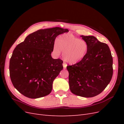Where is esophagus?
<instances>
[{
	"label": "esophagus",
	"mask_w": 124,
	"mask_h": 124,
	"mask_svg": "<svg viewBox=\"0 0 124 124\" xmlns=\"http://www.w3.org/2000/svg\"><path fill=\"white\" fill-rule=\"evenodd\" d=\"M62 65L63 67V69H66V67H67V64L65 62H63L62 63Z\"/></svg>",
	"instance_id": "esophagus-1"
}]
</instances>
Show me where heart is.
<instances>
[{"label": "heart", "mask_w": 124, "mask_h": 124, "mask_svg": "<svg viewBox=\"0 0 124 124\" xmlns=\"http://www.w3.org/2000/svg\"><path fill=\"white\" fill-rule=\"evenodd\" d=\"M87 44L71 34L60 35L56 40L53 52L56 56L62 52L64 61L70 64H74L83 59L87 53Z\"/></svg>", "instance_id": "1"}]
</instances>
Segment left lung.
<instances>
[{"mask_svg":"<svg viewBox=\"0 0 124 124\" xmlns=\"http://www.w3.org/2000/svg\"><path fill=\"white\" fill-rule=\"evenodd\" d=\"M87 44L84 57L67 67L70 91L86 98L99 95L109 84L113 76V58L109 47L93 36H81Z\"/></svg>","mask_w":124,"mask_h":124,"instance_id":"left-lung-1","label":"left lung"}]
</instances>
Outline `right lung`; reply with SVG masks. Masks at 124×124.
Wrapping results in <instances>:
<instances>
[{"label":"right lung","instance_id":"add662e5","mask_svg":"<svg viewBox=\"0 0 124 124\" xmlns=\"http://www.w3.org/2000/svg\"><path fill=\"white\" fill-rule=\"evenodd\" d=\"M68 31L58 27L40 29L14 48L10 60V77L22 95L36 99L50 94L54 79L63 69L62 61L51 56L55 40Z\"/></svg>","mask_w":124,"mask_h":124}]
</instances>
